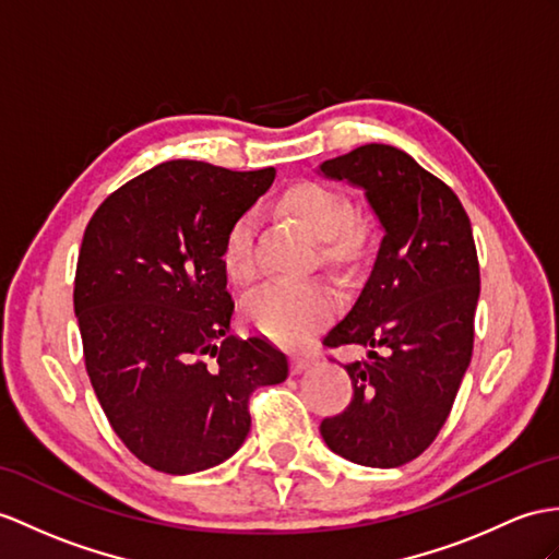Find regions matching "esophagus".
<instances>
[{
  "label": "esophagus",
  "instance_id": "1",
  "mask_svg": "<svg viewBox=\"0 0 559 559\" xmlns=\"http://www.w3.org/2000/svg\"><path fill=\"white\" fill-rule=\"evenodd\" d=\"M310 358H306V356H294L292 358V372L294 374H301V372H306L308 370V367H310Z\"/></svg>",
  "mask_w": 559,
  "mask_h": 559
}]
</instances>
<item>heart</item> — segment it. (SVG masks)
Listing matches in <instances>:
<instances>
[{
	"label": "heart",
	"mask_w": 559,
	"mask_h": 559,
	"mask_svg": "<svg viewBox=\"0 0 559 559\" xmlns=\"http://www.w3.org/2000/svg\"><path fill=\"white\" fill-rule=\"evenodd\" d=\"M280 209L320 239V255L330 265H346L365 241V225L350 213L348 197L322 182H298L280 199ZM223 267L235 284L255 275L253 221L239 215L227 227L223 241ZM336 301L320 282L265 284L243 304V318L255 332L284 346L304 344L322 324L332 320Z\"/></svg>",
	"instance_id": "obj_1"
}]
</instances>
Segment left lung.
<instances>
[{
	"instance_id": "8db88e82",
	"label": "left lung",
	"mask_w": 559,
	"mask_h": 559,
	"mask_svg": "<svg viewBox=\"0 0 559 559\" xmlns=\"http://www.w3.org/2000/svg\"><path fill=\"white\" fill-rule=\"evenodd\" d=\"M320 173L360 187L384 229L356 304L322 338L370 350L344 365L353 399L320 433L356 465L401 467L439 437L472 360L481 284L472 225L453 189L396 146H358Z\"/></svg>"
}]
</instances>
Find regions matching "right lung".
<instances>
[{
    "label": "right lung",
    "mask_w": 559,
    "mask_h": 559,
    "mask_svg": "<svg viewBox=\"0 0 559 559\" xmlns=\"http://www.w3.org/2000/svg\"><path fill=\"white\" fill-rule=\"evenodd\" d=\"M275 168L237 173L166 160L94 211L73 306L94 393L144 465L192 474L233 457L251 429L255 386L289 360L267 338L229 336L223 241Z\"/></svg>",
    "instance_id": "obj_1"
}]
</instances>
